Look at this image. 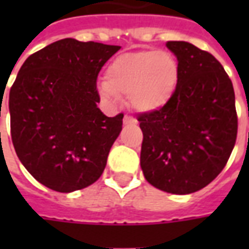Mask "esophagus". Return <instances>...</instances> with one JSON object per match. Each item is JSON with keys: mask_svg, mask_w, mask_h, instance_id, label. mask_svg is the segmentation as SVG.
I'll use <instances>...</instances> for the list:
<instances>
[{"mask_svg": "<svg viewBox=\"0 0 249 249\" xmlns=\"http://www.w3.org/2000/svg\"><path fill=\"white\" fill-rule=\"evenodd\" d=\"M124 125H129V124H136V120L132 117V116H128V114H125L124 116Z\"/></svg>", "mask_w": 249, "mask_h": 249, "instance_id": "34e87169", "label": "esophagus"}]
</instances>
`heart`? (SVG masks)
Wrapping results in <instances>:
<instances>
[{
	"label": "heart",
	"instance_id": "obj_1",
	"mask_svg": "<svg viewBox=\"0 0 249 249\" xmlns=\"http://www.w3.org/2000/svg\"><path fill=\"white\" fill-rule=\"evenodd\" d=\"M178 78L176 58L164 51H139L116 57L104 73L98 93L114 105L128 97L132 108L149 113L165 107L172 98Z\"/></svg>",
	"mask_w": 249,
	"mask_h": 249
}]
</instances>
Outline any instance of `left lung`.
I'll use <instances>...</instances> for the list:
<instances>
[{
	"label": "left lung",
	"mask_w": 249,
	"mask_h": 249,
	"mask_svg": "<svg viewBox=\"0 0 249 249\" xmlns=\"http://www.w3.org/2000/svg\"><path fill=\"white\" fill-rule=\"evenodd\" d=\"M178 78L165 107L139 114L140 165L146 181L173 195L207 187L230 159L237 136L232 81L211 53L185 41H168Z\"/></svg>",
	"instance_id": "1"
}]
</instances>
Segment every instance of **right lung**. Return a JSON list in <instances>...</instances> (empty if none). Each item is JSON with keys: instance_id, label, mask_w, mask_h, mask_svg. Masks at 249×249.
I'll return each instance as SVG.
<instances>
[{"instance_id": "right-lung-1", "label": "right lung", "mask_w": 249, "mask_h": 249, "mask_svg": "<svg viewBox=\"0 0 249 249\" xmlns=\"http://www.w3.org/2000/svg\"><path fill=\"white\" fill-rule=\"evenodd\" d=\"M120 48L64 38L21 66L9 93L12 141L42 185L69 193L103 175L124 114L108 117L100 110L96 81Z\"/></svg>"}]
</instances>
